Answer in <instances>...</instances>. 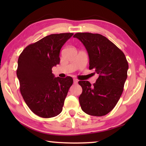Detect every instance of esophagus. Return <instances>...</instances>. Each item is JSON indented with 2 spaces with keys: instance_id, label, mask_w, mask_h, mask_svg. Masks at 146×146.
I'll return each mask as SVG.
<instances>
[{
  "instance_id": "esophagus-1",
  "label": "esophagus",
  "mask_w": 146,
  "mask_h": 146,
  "mask_svg": "<svg viewBox=\"0 0 146 146\" xmlns=\"http://www.w3.org/2000/svg\"><path fill=\"white\" fill-rule=\"evenodd\" d=\"M78 83V80L77 79H74V84H77Z\"/></svg>"
}]
</instances>
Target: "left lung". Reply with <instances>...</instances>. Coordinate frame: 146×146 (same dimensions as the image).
Listing matches in <instances>:
<instances>
[{"instance_id": "8db88e82", "label": "left lung", "mask_w": 146, "mask_h": 146, "mask_svg": "<svg viewBox=\"0 0 146 146\" xmlns=\"http://www.w3.org/2000/svg\"><path fill=\"white\" fill-rule=\"evenodd\" d=\"M74 37L82 42L89 56V69L99 75L96 83L79 81L82 92L81 108L87 114L102 116L112 110L123 90L128 63L124 54L100 34L78 33Z\"/></svg>"}]
</instances>
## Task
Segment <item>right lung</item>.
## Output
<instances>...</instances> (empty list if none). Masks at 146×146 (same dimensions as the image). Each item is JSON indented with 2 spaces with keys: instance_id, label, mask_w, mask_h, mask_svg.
<instances>
[{
  "instance_id": "right-lung-1",
  "label": "right lung",
  "mask_w": 146,
  "mask_h": 146,
  "mask_svg": "<svg viewBox=\"0 0 146 146\" xmlns=\"http://www.w3.org/2000/svg\"><path fill=\"white\" fill-rule=\"evenodd\" d=\"M73 33L53 34L25 48L18 60L17 75L20 90L31 110L40 117L49 118L62 111L70 76L55 78L52 68L60 63V51Z\"/></svg>"
}]
</instances>
